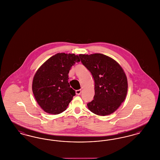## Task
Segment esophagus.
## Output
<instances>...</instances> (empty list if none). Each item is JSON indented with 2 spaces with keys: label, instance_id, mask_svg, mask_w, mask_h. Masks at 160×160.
I'll use <instances>...</instances> for the list:
<instances>
[{
  "label": "esophagus",
  "instance_id": "34e87169",
  "mask_svg": "<svg viewBox=\"0 0 160 160\" xmlns=\"http://www.w3.org/2000/svg\"><path fill=\"white\" fill-rule=\"evenodd\" d=\"M76 93L77 95H80V94H81V93H82V90H81V89L77 90L76 91Z\"/></svg>",
  "mask_w": 160,
  "mask_h": 160
}]
</instances>
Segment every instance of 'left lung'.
Segmentation results:
<instances>
[{
    "label": "left lung",
    "instance_id": "left-lung-1",
    "mask_svg": "<svg viewBox=\"0 0 160 160\" xmlns=\"http://www.w3.org/2000/svg\"><path fill=\"white\" fill-rule=\"evenodd\" d=\"M79 56L95 81L93 100L87 104L89 110L99 116L113 113L127 93L128 81L123 69L113 59L102 54H80Z\"/></svg>",
    "mask_w": 160,
    "mask_h": 160
}]
</instances>
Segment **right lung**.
I'll list each match as a JSON object with an SVG mask.
<instances>
[{
  "label": "right lung",
  "instance_id": "add662e5",
  "mask_svg": "<svg viewBox=\"0 0 160 160\" xmlns=\"http://www.w3.org/2000/svg\"><path fill=\"white\" fill-rule=\"evenodd\" d=\"M80 60L75 54L59 53L50 58L38 68L33 78L32 91L38 105L49 114L65 111L76 92L70 88L68 73Z\"/></svg>",
  "mask_w": 160,
  "mask_h": 160
}]
</instances>
